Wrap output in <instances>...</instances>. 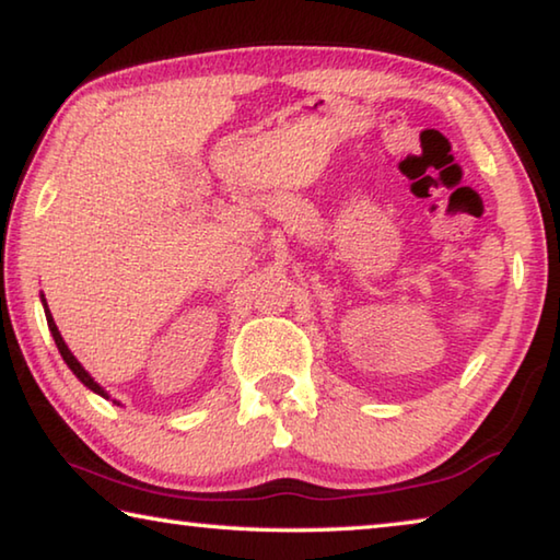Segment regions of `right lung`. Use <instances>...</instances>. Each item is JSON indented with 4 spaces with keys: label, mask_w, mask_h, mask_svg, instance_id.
Here are the masks:
<instances>
[{
    "label": "right lung",
    "mask_w": 560,
    "mask_h": 560,
    "mask_svg": "<svg viewBox=\"0 0 560 560\" xmlns=\"http://www.w3.org/2000/svg\"><path fill=\"white\" fill-rule=\"evenodd\" d=\"M42 303H44V314H46V324H49V330H51V336H54V340H56V348H59V353H61V358H63V363L71 368V373L79 377V381L89 387V390H93V393H98L101 397H108V393L103 390V387L93 381V377L83 371V365L79 363V360H75V355L71 353L69 350V346L63 343V338H61V334H59V328H56V324H54V316H51V311H49V306H46V299H44V293H42ZM116 402V400H113Z\"/></svg>",
    "instance_id": "right-lung-1"
}]
</instances>
